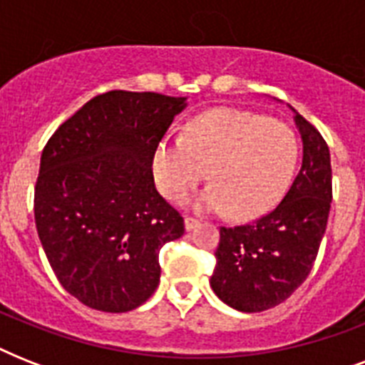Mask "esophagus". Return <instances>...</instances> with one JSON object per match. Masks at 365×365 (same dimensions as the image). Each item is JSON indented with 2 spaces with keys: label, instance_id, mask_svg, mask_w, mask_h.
Wrapping results in <instances>:
<instances>
[{
  "label": "esophagus",
  "instance_id": "esophagus-1",
  "mask_svg": "<svg viewBox=\"0 0 365 365\" xmlns=\"http://www.w3.org/2000/svg\"><path fill=\"white\" fill-rule=\"evenodd\" d=\"M183 222H185V229H187V231H193L195 227H199L200 225L199 220L193 216H185V220H183Z\"/></svg>",
  "mask_w": 365,
  "mask_h": 365
}]
</instances>
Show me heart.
<instances>
[{"label": "heart", "instance_id": "obj_1", "mask_svg": "<svg viewBox=\"0 0 365 365\" xmlns=\"http://www.w3.org/2000/svg\"><path fill=\"white\" fill-rule=\"evenodd\" d=\"M299 160L294 130L250 111L210 110L195 117L183 138H166L153 155L157 185L170 200H183L205 178L212 183L193 199L200 212L227 210L255 217L288 191Z\"/></svg>", "mask_w": 365, "mask_h": 365}]
</instances>
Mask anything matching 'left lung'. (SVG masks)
<instances>
[{"label": "left lung", "mask_w": 365, "mask_h": 365, "mask_svg": "<svg viewBox=\"0 0 365 365\" xmlns=\"http://www.w3.org/2000/svg\"><path fill=\"white\" fill-rule=\"evenodd\" d=\"M303 165L269 214L237 227H220L210 286L223 303L261 312L286 301L309 277L328 225L331 160L322 134L295 111Z\"/></svg>", "instance_id": "8db88e82"}]
</instances>
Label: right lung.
<instances>
[{"mask_svg": "<svg viewBox=\"0 0 365 365\" xmlns=\"http://www.w3.org/2000/svg\"><path fill=\"white\" fill-rule=\"evenodd\" d=\"M185 98L110 91L56 128L41 153L36 227L68 294L104 312L151 297L159 252L185 231L155 189L153 155Z\"/></svg>", "mask_w": 365, "mask_h": 365, "instance_id": "add662e5", "label": "right lung"}]
</instances>
